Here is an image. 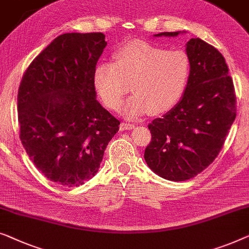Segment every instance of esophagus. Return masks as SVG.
<instances>
[{"label":"esophagus","instance_id":"obj_1","mask_svg":"<svg viewBox=\"0 0 249 249\" xmlns=\"http://www.w3.org/2000/svg\"><path fill=\"white\" fill-rule=\"evenodd\" d=\"M135 128V124H127V122H122L120 124V130L124 131V130H128V129H132Z\"/></svg>","mask_w":249,"mask_h":249}]
</instances>
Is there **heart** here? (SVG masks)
<instances>
[{"instance_id":"1","label":"heart","mask_w":249,"mask_h":249,"mask_svg":"<svg viewBox=\"0 0 249 249\" xmlns=\"http://www.w3.org/2000/svg\"><path fill=\"white\" fill-rule=\"evenodd\" d=\"M114 63L101 62L94 70V86L104 106L120 109L128 84L133 95L124 106L129 118L161 114L184 94L191 74L189 56L146 41H129L113 53Z\"/></svg>"}]
</instances>
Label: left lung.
Wrapping results in <instances>:
<instances>
[{
  "instance_id": "left-lung-1",
  "label": "left lung",
  "mask_w": 249,
  "mask_h": 249,
  "mask_svg": "<svg viewBox=\"0 0 249 249\" xmlns=\"http://www.w3.org/2000/svg\"><path fill=\"white\" fill-rule=\"evenodd\" d=\"M179 32L155 35L175 37ZM191 74L182 100L148 124L150 169L168 181H186L215 160L236 118V93L223 56L200 38L190 39Z\"/></svg>"
}]
</instances>
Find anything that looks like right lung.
I'll list each match as a JSON object with an SVG mask.
<instances>
[{
  "instance_id": "obj_1",
  "label": "right lung",
  "mask_w": 249,
  "mask_h": 249,
  "mask_svg": "<svg viewBox=\"0 0 249 249\" xmlns=\"http://www.w3.org/2000/svg\"><path fill=\"white\" fill-rule=\"evenodd\" d=\"M102 32L64 34L29 65L18 91L20 139L50 181L80 186L99 171L120 121L95 100Z\"/></svg>"
}]
</instances>
